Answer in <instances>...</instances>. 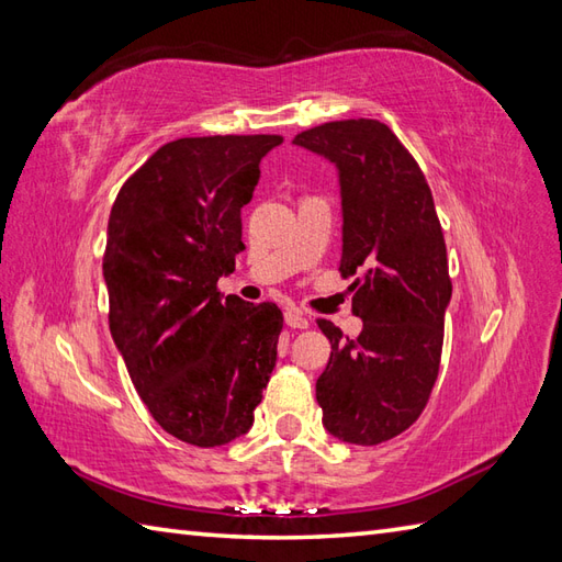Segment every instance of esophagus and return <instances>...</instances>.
I'll return each instance as SVG.
<instances>
[{
  "instance_id": "obj_1",
  "label": "esophagus",
  "mask_w": 562,
  "mask_h": 562,
  "mask_svg": "<svg viewBox=\"0 0 562 562\" xmlns=\"http://www.w3.org/2000/svg\"><path fill=\"white\" fill-rule=\"evenodd\" d=\"M284 323L290 325V328H308L306 316H302V313L294 311V308H286L284 311Z\"/></svg>"
}]
</instances>
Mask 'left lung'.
<instances>
[{
	"mask_svg": "<svg viewBox=\"0 0 562 562\" xmlns=\"http://www.w3.org/2000/svg\"><path fill=\"white\" fill-rule=\"evenodd\" d=\"M294 143L340 169L342 278H357L351 308L363 321L330 340L316 383L323 426L355 446H378L419 419L436 385L452 296L448 251L422 167L390 126L342 120L306 128Z\"/></svg>",
	"mask_w": 562,
	"mask_h": 562,
	"instance_id": "1",
	"label": "left lung"
}]
</instances>
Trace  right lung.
<instances>
[{
  "mask_svg": "<svg viewBox=\"0 0 562 562\" xmlns=\"http://www.w3.org/2000/svg\"><path fill=\"white\" fill-rule=\"evenodd\" d=\"M282 136L165 143L124 181L102 276L110 330L136 393L169 436L215 448L244 436L278 359L282 311L222 299L244 249L241 207Z\"/></svg>",
  "mask_w": 562,
  "mask_h": 562,
  "instance_id": "obj_1",
  "label": "right lung"
}]
</instances>
